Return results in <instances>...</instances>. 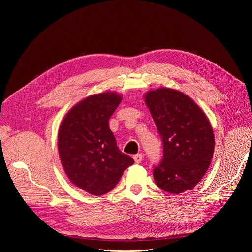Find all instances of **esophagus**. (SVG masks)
I'll use <instances>...</instances> for the list:
<instances>
[{
	"label": "esophagus",
	"instance_id": "34e87169",
	"mask_svg": "<svg viewBox=\"0 0 252 252\" xmlns=\"http://www.w3.org/2000/svg\"><path fill=\"white\" fill-rule=\"evenodd\" d=\"M142 158H143V156L141 154H137V155L133 156V159L136 163H140L141 160H142Z\"/></svg>",
	"mask_w": 252,
	"mask_h": 252
}]
</instances>
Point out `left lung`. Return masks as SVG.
<instances>
[{
  "label": "left lung",
  "instance_id": "8db88e82",
  "mask_svg": "<svg viewBox=\"0 0 252 252\" xmlns=\"http://www.w3.org/2000/svg\"><path fill=\"white\" fill-rule=\"evenodd\" d=\"M163 142V158L154 168L158 188L173 194L191 190L207 171L214 134L200 106L185 93L169 88L143 95Z\"/></svg>",
  "mask_w": 252,
  "mask_h": 252
}]
</instances>
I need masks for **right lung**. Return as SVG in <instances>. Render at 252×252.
I'll return each instance as SVG.
<instances>
[{
    "label": "right lung",
    "instance_id": "add662e5",
    "mask_svg": "<svg viewBox=\"0 0 252 252\" xmlns=\"http://www.w3.org/2000/svg\"><path fill=\"white\" fill-rule=\"evenodd\" d=\"M122 98L116 92L89 95L71 107L59 128L58 150L66 176L93 195L112 190L134 162L119 150L109 126Z\"/></svg>",
    "mask_w": 252,
    "mask_h": 252
}]
</instances>
